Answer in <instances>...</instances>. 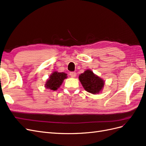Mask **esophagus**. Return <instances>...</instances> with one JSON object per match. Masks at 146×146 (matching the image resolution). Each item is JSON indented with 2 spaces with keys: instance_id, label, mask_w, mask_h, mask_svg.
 <instances>
[{
  "instance_id": "1",
  "label": "esophagus",
  "mask_w": 146,
  "mask_h": 146,
  "mask_svg": "<svg viewBox=\"0 0 146 146\" xmlns=\"http://www.w3.org/2000/svg\"><path fill=\"white\" fill-rule=\"evenodd\" d=\"M69 75L71 77H76V75H77V74L75 72H71L69 73Z\"/></svg>"
}]
</instances>
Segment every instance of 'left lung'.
<instances>
[{"mask_svg":"<svg viewBox=\"0 0 146 146\" xmlns=\"http://www.w3.org/2000/svg\"><path fill=\"white\" fill-rule=\"evenodd\" d=\"M79 80L84 89L93 94H98L104 86V81L90 70H86L79 75Z\"/></svg>","mask_w":146,"mask_h":146,"instance_id":"8db88e82","label":"left lung"}]
</instances>
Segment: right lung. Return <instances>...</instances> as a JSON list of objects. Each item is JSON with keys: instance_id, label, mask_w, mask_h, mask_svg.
<instances>
[{"instance_id": "obj_1", "label": "right lung", "mask_w": 146, "mask_h": 146, "mask_svg": "<svg viewBox=\"0 0 146 146\" xmlns=\"http://www.w3.org/2000/svg\"><path fill=\"white\" fill-rule=\"evenodd\" d=\"M67 78V74L64 72H54L50 75L46 83V88L51 90H57L62 84L63 80Z\"/></svg>"}]
</instances>
